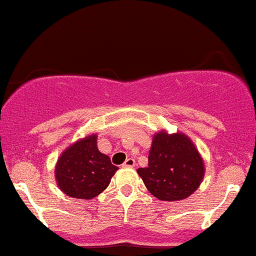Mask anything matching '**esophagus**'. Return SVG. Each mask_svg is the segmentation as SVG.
<instances>
[{"mask_svg":"<svg viewBox=\"0 0 256 256\" xmlns=\"http://www.w3.org/2000/svg\"><path fill=\"white\" fill-rule=\"evenodd\" d=\"M134 165H136L134 158H130H130H126V162H124L122 166H123V168H133Z\"/></svg>","mask_w":256,"mask_h":256,"instance_id":"esophagus-1","label":"esophagus"}]
</instances>
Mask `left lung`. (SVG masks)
I'll return each mask as SVG.
<instances>
[{
    "mask_svg": "<svg viewBox=\"0 0 256 256\" xmlns=\"http://www.w3.org/2000/svg\"><path fill=\"white\" fill-rule=\"evenodd\" d=\"M150 193L160 200H182L193 194L204 176L198 150L182 133L154 134L148 166L138 168Z\"/></svg>",
    "mask_w": 256,
    "mask_h": 256,
    "instance_id": "1",
    "label": "left lung"
}]
</instances>
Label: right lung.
I'll return each mask as SVG.
<instances>
[{"instance_id":"1","label":"right lung","mask_w":256,"mask_h":256,"mask_svg":"<svg viewBox=\"0 0 256 256\" xmlns=\"http://www.w3.org/2000/svg\"><path fill=\"white\" fill-rule=\"evenodd\" d=\"M118 170L96 144V134L80 140L60 154L56 180L60 190L77 199H92L104 192Z\"/></svg>"}]
</instances>
